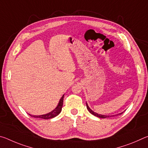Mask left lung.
<instances>
[{
  "instance_id": "obj_1",
  "label": "left lung",
  "mask_w": 148,
  "mask_h": 148,
  "mask_svg": "<svg viewBox=\"0 0 148 148\" xmlns=\"http://www.w3.org/2000/svg\"><path fill=\"white\" fill-rule=\"evenodd\" d=\"M86 106H87V110H88V111L90 112V113H91V114H92V115H94V116H97V117H100V118H106V117H112V116H118V115H121V114H123V112H121V113L118 114H116V115H114V116H105V115L99 114L96 113V112H95L92 111V110L89 107L88 104H87V102H86Z\"/></svg>"
}]
</instances>
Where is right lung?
Segmentation results:
<instances>
[{"instance_id": "1", "label": "right lung", "mask_w": 148, "mask_h": 148, "mask_svg": "<svg viewBox=\"0 0 148 148\" xmlns=\"http://www.w3.org/2000/svg\"><path fill=\"white\" fill-rule=\"evenodd\" d=\"M63 99H64V95H62V97H61V99H60L57 106L53 110V111H51L48 114L40 115V116H32V115H31L29 114V116H31V117H36V118H42L44 119H51V118H53V117H56L57 116H58V115L60 114V112H61L62 104H63Z\"/></svg>"}]
</instances>
